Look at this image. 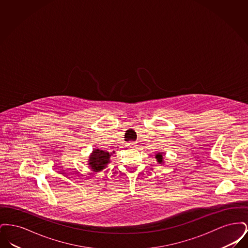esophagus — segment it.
I'll use <instances>...</instances> for the list:
<instances>
[{"label": "esophagus", "mask_w": 248, "mask_h": 248, "mask_svg": "<svg viewBox=\"0 0 248 248\" xmlns=\"http://www.w3.org/2000/svg\"><path fill=\"white\" fill-rule=\"evenodd\" d=\"M128 146H129V148H131V149H134V148H136L138 145H137V142H130L129 144H128Z\"/></svg>", "instance_id": "esophagus-1"}]
</instances>
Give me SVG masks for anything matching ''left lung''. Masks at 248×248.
Segmentation results:
<instances>
[{"label":"left lung","instance_id":"8db88e82","mask_svg":"<svg viewBox=\"0 0 248 248\" xmlns=\"http://www.w3.org/2000/svg\"><path fill=\"white\" fill-rule=\"evenodd\" d=\"M164 156H165L164 153H156L155 154V159H156L158 164H160V165H164L165 164Z\"/></svg>","mask_w":248,"mask_h":248}]
</instances>
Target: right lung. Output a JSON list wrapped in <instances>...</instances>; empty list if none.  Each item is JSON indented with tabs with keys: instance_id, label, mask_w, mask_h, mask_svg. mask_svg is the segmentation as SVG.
I'll list each match as a JSON object with an SVG mask.
<instances>
[{
	"instance_id": "add662e5",
	"label": "right lung",
	"mask_w": 248,
	"mask_h": 248,
	"mask_svg": "<svg viewBox=\"0 0 248 248\" xmlns=\"http://www.w3.org/2000/svg\"><path fill=\"white\" fill-rule=\"evenodd\" d=\"M114 153V151L112 153H108L100 149H94L88 157V165L90 169L95 173L105 169L110 163V157Z\"/></svg>"
}]
</instances>
